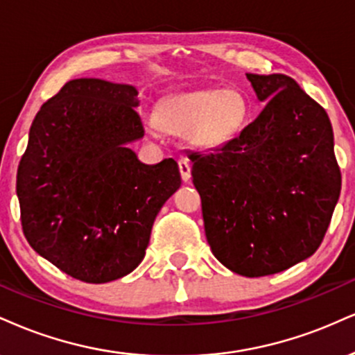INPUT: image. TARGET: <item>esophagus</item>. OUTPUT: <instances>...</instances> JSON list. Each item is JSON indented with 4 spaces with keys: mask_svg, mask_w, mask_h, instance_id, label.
I'll list each match as a JSON object with an SVG mask.
<instances>
[{
    "mask_svg": "<svg viewBox=\"0 0 355 355\" xmlns=\"http://www.w3.org/2000/svg\"><path fill=\"white\" fill-rule=\"evenodd\" d=\"M178 168H180V175H182V180L183 182H189L190 177H191V172H190V162L187 159H180L178 160Z\"/></svg>",
    "mask_w": 355,
    "mask_h": 355,
    "instance_id": "34e87169",
    "label": "esophagus"
}]
</instances>
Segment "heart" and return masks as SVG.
Instances as JSON below:
<instances>
[{
	"instance_id": "1",
	"label": "heart",
	"mask_w": 355,
	"mask_h": 355,
	"mask_svg": "<svg viewBox=\"0 0 355 355\" xmlns=\"http://www.w3.org/2000/svg\"><path fill=\"white\" fill-rule=\"evenodd\" d=\"M246 96L238 89H200L159 102L148 132L187 135L195 147L215 148L238 135L248 119Z\"/></svg>"
}]
</instances>
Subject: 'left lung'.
<instances>
[{
	"label": "left lung",
	"mask_w": 355,
	"mask_h": 355,
	"mask_svg": "<svg viewBox=\"0 0 355 355\" xmlns=\"http://www.w3.org/2000/svg\"><path fill=\"white\" fill-rule=\"evenodd\" d=\"M263 112L210 153H190L211 253L241 276L315 253L340 195L326 110L284 74H246Z\"/></svg>",
	"instance_id": "8db88e82"
}]
</instances>
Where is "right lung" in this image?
I'll list each match as a JSON object with an SVG mask.
<instances>
[{
	"instance_id": "obj_1",
	"label": "right lung",
	"mask_w": 355,
	"mask_h": 355,
	"mask_svg": "<svg viewBox=\"0 0 355 355\" xmlns=\"http://www.w3.org/2000/svg\"><path fill=\"white\" fill-rule=\"evenodd\" d=\"M137 89L74 79L42 104L18 166L21 225L34 251L84 283L129 275L144 259L155 216L182 178L165 159L145 165Z\"/></svg>"
}]
</instances>
